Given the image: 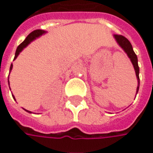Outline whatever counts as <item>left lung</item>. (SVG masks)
Listing matches in <instances>:
<instances>
[{"mask_svg": "<svg viewBox=\"0 0 153 153\" xmlns=\"http://www.w3.org/2000/svg\"><path fill=\"white\" fill-rule=\"evenodd\" d=\"M114 39H116L119 45L121 47L128 55V57L131 59L132 65L134 66V69L136 71V78H137V82H138V85H137V88H136V94L139 91V86H140V78H139V66H138V60H137V56H136V53L134 52L133 48H132L131 44L130 43V41L127 39L126 37L122 35H119V34H114Z\"/></svg>", "mask_w": 153, "mask_h": 153, "instance_id": "1", "label": "left lung"}]
</instances>
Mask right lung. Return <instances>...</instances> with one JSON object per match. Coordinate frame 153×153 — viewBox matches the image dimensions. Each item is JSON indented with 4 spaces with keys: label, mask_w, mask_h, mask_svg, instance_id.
<instances>
[{
    "label": "right lung",
    "mask_w": 153,
    "mask_h": 153,
    "mask_svg": "<svg viewBox=\"0 0 153 153\" xmlns=\"http://www.w3.org/2000/svg\"><path fill=\"white\" fill-rule=\"evenodd\" d=\"M45 33V31H44V30H41V29H37V30H34V31H33L32 33H30L27 36V38L25 39V40L23 41L22 44H20L19 45H18V47L17 48V50H16V53H15V57H14V60L17 58V56H18V55L20 54V52H21L22 50H23L26 46H27L30 43H31L32 41L34 40L36 38H38V37H39V36H41L42 34H44ZM12 64L11 65V67H10V71H12ZM8 84H9V80H8ZM12 97H13V98L15 99V97L12 95ZM16 100V99H15ZM26 110V109H25ZM27 112L28 113H31L30 111H28V110H26Z\"/></svg>",
    "instance_id": "add662e5"
}]
</instances>
